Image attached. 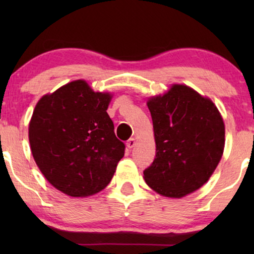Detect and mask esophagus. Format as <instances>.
<instances>
[{"mask_svg": "<svg viewBox=\"0 0 254 254\" xmlns=\"http://www.w3.org/2000/svg\"><path fill=\"white\" fill-rule=\"evenodd\" d=\"M127 148H129V149H131V148H134L135 147V144H136V140H135L134 137H131V138H129V140L127 141Z\"/></svg>", "mask_w": 254, "mask_h": 254, "instance_id": "esophagus-1", "label": "esophagus"}]
</instances>
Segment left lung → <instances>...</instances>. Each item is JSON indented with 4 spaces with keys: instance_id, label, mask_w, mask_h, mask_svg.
<instances>
[{
    "instance_id": "8db88e82",
    "label": "left lung",
    "mask_w": 254,
    "mask_h": 254,
    "mask_svg": "<svg viewBox=\"0 0 254 254\" xmlns=\"http://www.w3.org/2000/svg\"><path fill=\"white\" fill-rule=\"evenodd\" d=\"M156 156L143 171L145 183L169 197L200 189L213 175L224 149V124L216 106L186 85L148 102Z\"/></svg>"
}]
</instances>
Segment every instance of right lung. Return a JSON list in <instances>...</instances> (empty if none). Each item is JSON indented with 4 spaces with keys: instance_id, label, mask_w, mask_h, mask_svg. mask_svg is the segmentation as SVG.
I'll return each instance as SVG.
<instances>
[{
    "instance_id": "add662e5",
    "label": "right lung",
    "mask_w": 254,
    "mask_h": 254,
    "mask_svg": "<svg viewBox=\"0 0 254 254\" xmlns=\"http://www.w3.org/2000/svg\"><path fill=\"white\" fill-rule=\"evenodd\" d=\"M111 96L68 83L38 102L29 126L33 158L48 182L70 196H88L111 182L125 155L107 114Z\"/></svg>"
}]
</instances>
